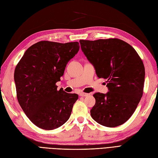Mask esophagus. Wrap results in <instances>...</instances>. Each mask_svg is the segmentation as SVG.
<instances>
[{
    "mask_svg": "<svg viewBox=\"0 0 158 158\" xmlns=\"http://www.w3.org/2000/svg\"><path fill=\"white\" fill-rule=\"evenodd\" d=\"M88 95H89V94H88V93H84V92H82V93H80V96H82V97L88 96Z\"/></svg>",
    "mask_w": 158,
    "mask_h": 158,
    "instance_id": "obj_1",
    "label": "esophagus"
}]
</instances>
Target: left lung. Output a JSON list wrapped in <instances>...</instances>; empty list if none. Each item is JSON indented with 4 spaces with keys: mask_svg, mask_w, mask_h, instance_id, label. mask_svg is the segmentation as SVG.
<instances>
[{
    "mask_svg": "<svg viewBox=\"0 0 158 158\" xmlns=\"http://www.w3.org/2000/svg\"><path fill=\"white\" fill-rule=\"evenodd\" d=\"M82 52L98 78L107 80L106 94L95 93L92 118L109 127L120 126L132 116L143 91L145 68L135 49L118 38L80 40Z\"/></svg>",
    "mask_w": 158,
    "mask_h": 158,
    "instance_id": "1",
    "label": "left lung"
}]
</instances>
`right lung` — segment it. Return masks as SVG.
<instances>
[{
	"label": "right lung",
	"mask_w": 158,
	"mask_h": 158,
	"mask_svg": "<svg viewBox=\"0 0 158 158\" xmlns=\"http://www.w3.org/2000/svg\"><path fill=\"white\" fill-rule=\"evenodd\" d=\"M79 48L78 42L40 41L26 50L15 68L19 103L29 120L41 129L58 128L70 116L78 95L58 90L56 83Z\"/></svg>",
	"instance_id": "1"
}]
</instances>
